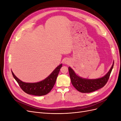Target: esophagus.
<instances>
[{
	"mask_svg": "<svg viewBox=\"0 0 121 121\" xmlns=\"http://www.w3.org/2000/svg\"><path fill=\"white\" fill-rule=\"evenodd\" d=\"M64 63L65 65H68V64H69V60L68 59H65L64 60Z\"/></svg>",
	"mask_w": 121,
	"mask_h": 121,
	"instance_id": "1",
	"label": "esophagus"
}]
</instances>
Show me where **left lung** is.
I'll use <instances>...</instances> for the list:
<instances>
[{"label": "left lung", "mask_w": 121, "mask_h": 121, "mask_svg": "<svg viewBox=\"0 0 121 121\" xmlns=\"http://www.w3.org/2000/svg\"><path fill=\"white\" fill-rule=\"evenodd\" d=\"M113 64L114 61H113L111 69L104 76L94 79L82 78L77 75L70 67H69V74L72 85L77 90L82 93L92 92L101 88L108 81L113 67Z\"/></svg>", "instance_id": "left-lung-1"}]
</instances>
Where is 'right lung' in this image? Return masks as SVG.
I'll return each instance as SVG.
<instances>
[{"mask_svg":"<svg viewBox=\"0 0 121 121\" xmlns=\"http://www.w3.org/2000/svg\"><path fill=\"white\" fill-rule=\"evenodd\" d=\"M61 67L62 64L55 69L46 78L42 81L36 83L23 82L17 77L13 71H12V73L13 78L25 92L33 95L42 96L48 93L52 89Z\"/></svg>","mask_w":121,"mask_h":121,"instance_id":"right-lung-1","label":"right lung"}]
</instances>
